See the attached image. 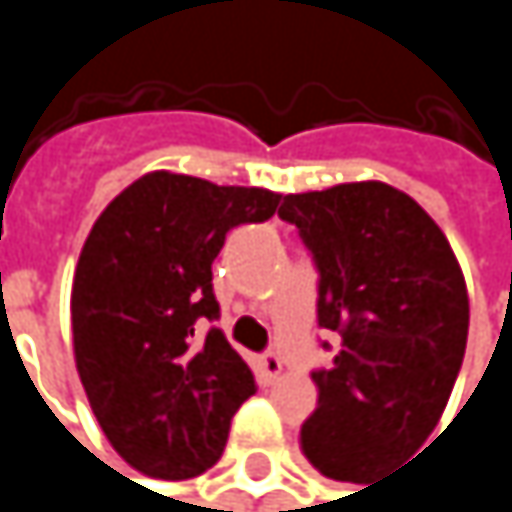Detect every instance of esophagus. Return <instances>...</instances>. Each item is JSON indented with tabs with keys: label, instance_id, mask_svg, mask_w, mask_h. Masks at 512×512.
<instances>
[{
	"label": "esophagus",
	"instance_id": "1",
	"mask_svg": "<svg viewBox=\"0 0 512 512\" xmlns=\"http://www.w3.org/2000/svg\"><path fill=\"white\" fill-rule=\"evenodd\" d=\"M278 376H281V356H278L275 350H269V353L260 356V379H263L266 385H272Z\"/></svg>",
	"mask_w": 512,
	"mask_h": 512
}]
</instances>
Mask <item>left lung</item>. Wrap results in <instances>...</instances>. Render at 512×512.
Instances as JSON below:
<instances>
[{
  "label": "left lung",
  "mask_w": 512,
  "mask_h": 512,
  "mask_svg": "<svg viewBox=\"0 0 512 512\" xmlns=\"http://www.w3.org/2000/svg\"><path fill=\"white\" fill-rule=\"evenodd\" d=\"M278 216L311 252L317 323L338 338L311 373L302 454L332 480L373 486L427 442L454 391L468 338L460 263L424 207L379 180L284 195Z\"/></svg>",
  "instance_id": "1"
}]
</instances>
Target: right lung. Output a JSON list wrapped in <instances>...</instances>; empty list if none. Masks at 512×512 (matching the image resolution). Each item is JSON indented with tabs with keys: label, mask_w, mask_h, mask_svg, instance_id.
Returning a JSON list of instances; mask_svg holds the SVG:
<instances>
[{
	"label": "right lung",
	"mask_w": 512,
	"mask_h": 512,
	"mask_svg": "<svg viewBox=\"0 0 512 512\" xmlns=\"http://www.w3.org/2000/svg\"><path fill=\"white\" fill-rule=\"evenodd\" d=\"M281 195L151 171L94 222L73 275L70 323L82 388L109 445L136 471L186 480L216 465L234 412L257 391L228 344L213 260L237 225Z\"/></svg>",
	"instance_id": "right-lung-1"
}]
</instances>
